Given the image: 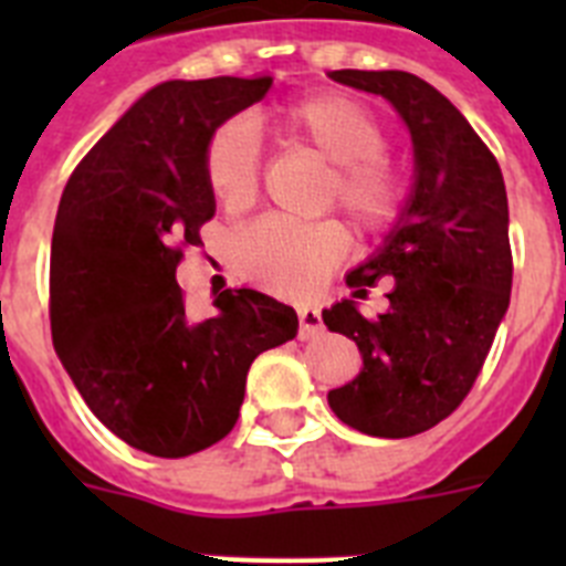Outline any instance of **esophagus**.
Returning a JSON list of instances; mask_svg holds the SVG:
<instances>
[{
  "label": "esophagus",
  "mask_w": 566,
  "mask_h": 566,
  "mask_svg": "<svg viewBox=\"0 0 566 566\" xmlns=\"http://www.w3.org/2000/svg\"><path fill=\"white\" fill-rule=\"evenodd\" d=\"M297 317H300V339H312L323 332V317H319L317 308L312 306L297 308Z\"/></svg>",
  "instance_id": "34e87169"
}]
</instances>
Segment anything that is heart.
<instances>
[{
	"label": "heart",
	"instance_id": "obj_1",
	"mask_svg": "<svg viewBox=\"0 0 566 566\" xmlns=\"http://www.w3.org/2000/svg\"><path fill=\"white\" fill-rule=\"evenodd\" d=\"M294 147L323 158L328 178L323 207H339L365 234L388 232L405 209V178L382 153L388 133L371 107L345 93H317L272 115ZM203 175L223 209H247L260 184V138L247 118L218 124L203 149ZM348 254V234L337 221L258 218L232 238L234 269L243 280L283 294H308Z\"/></svg>",
	"mask_w": 566,
	"mask_h": 566
}]
</instances>
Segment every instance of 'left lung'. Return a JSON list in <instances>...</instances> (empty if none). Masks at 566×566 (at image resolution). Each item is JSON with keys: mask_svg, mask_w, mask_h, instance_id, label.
I'll return each mask as SVG.
<instances>
[{"mask_svg": "<svg viewBox=\"0 0 566 566\" xmlns=\"http://www.w3.org/2000/svg\"><path fill=\"white\" fill-rule=\"evenodd\" d=\"M348 87L394 104L411 129L413 189L382 247L348 272L354 300L323 312L354 339L363 371L328 391L354 431L405 439L468 397L510 306L513 254L499 161L448 98L405 70H332ZM388 276L389 308L365 318L356 300Z\"/></svg>", "mask_w": 566, "mask_h": 566, "instance_id": "1", "label": "left lung"}]
</instances>
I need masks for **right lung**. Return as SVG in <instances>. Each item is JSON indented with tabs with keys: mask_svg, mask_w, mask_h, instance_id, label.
I'll return each instance as SVG.
<instances>
[{
	"mask_svg": "<svg viewBox=\"0 0 566 566\" xmlns=\"http://www.w3.org/2000/svg\"><path fill=\"white\" fill-rule=\"evenodd\" d=\"M272 76L164 82L82 158L50 243V332L87 408L135 451L181 459L238 422L254 357L297 334V314L227 289L192 323L175 269L201 243L214 195L203 149Z\"/></svg>",
	"mask_w": 566,
	"mask_h": 566,
	"instance_id": "obj_1",
	"label": "right lung"
}]
</instances>
